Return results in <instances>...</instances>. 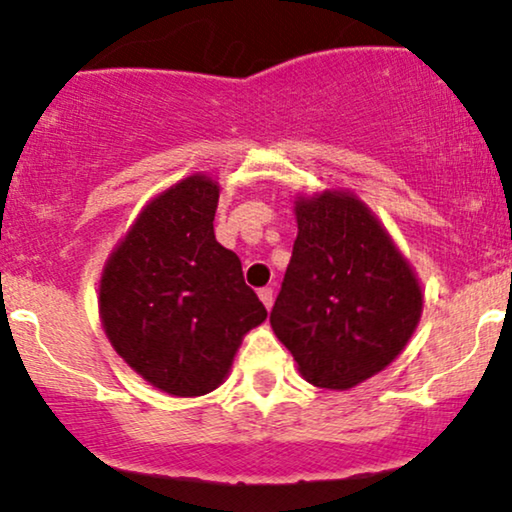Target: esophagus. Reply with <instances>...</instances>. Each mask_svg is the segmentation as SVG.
Instances as JSON below:
<instances>
[{"mask_svg": "<svg viewBox=\"0 0 512 512\" xmlns=\"http://www.w3.org/2000/svg\"><path fill=\"white\" fill-rule=\"evenodd\" d=\"M260 301L264 303V308H272L274 305V289H269V286H264V289H260Z\"/></svg>", "mask_w": 512, "mask_h": 512, "instance_id": "34e87169", "label": "esophagus"}]
</instances>
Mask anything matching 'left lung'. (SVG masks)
Here are the masks:
<instances>
[{
    "instance_id": "1",
    "label": "left lung",
    "mask_w": 512,
    "mask_h": 512,
    "mask_svg": "<svg viewBox=\"0 0 512 512\" xmlns=\"http://www.w3.org/2000/svg\"><path fill=\"white\" fill-rule=\"evenodd\" d=\"M293 211L298 236L269 322L310 385L349 390L404 351L424 313L421 281L354 192L298 195Z\"/></svg>"
}]
</instances>
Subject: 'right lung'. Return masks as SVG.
Wrapping results in <instances>:
<instances>
[{"instance_id": "add662e5", "label": "right lung", "mask_w": 512, "mask_h": 512, "mask_svg": "<svg viewBox=\"0 0 512 512\" xmlns=\"http://www.w3.org/2000/svg\"><path fill=\"white\" fill-rule=\"evenodd\" d=\"M221 185L192 173L158 192L103 264L105 337L139 378L202 397L228 378L252 327L267 320L233 250L214 236Z\"/></svg>"}]
</instances>
